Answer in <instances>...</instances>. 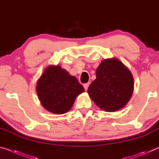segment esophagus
I'll return each instance as SVG.
<instances>
[{
	"mask_svg": "<svg viewBox=\"0 0 159 159\" xmlns=\"http://www.w3.org/2000/svg\"><path fill=\"white\" fill-rule=\"evenodd\" d=\"M89 85H90V83H85L84 85H83V87H84L85 90H87L88 87H89Z\"/></svg>",
	"mask_w": 159,
	"mask_h": 159,
	"instance_id": "obj_1",
	"label": "esophagus"
}]
</instances>
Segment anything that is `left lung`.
<instances>
[{"label": "left lung", "instance_id": "1", "mask_svg": "<svg viewBox=\"0 0 159 159\" xmlns=\"http://www.w3.org/2000/svg\"><path fill=\"white\" fill-rule=\"evenodd\" d=\"M134 80L131 72L118 59L102 61L96 71V79L88 89L92 100L108 112L122 109L130 100Z\"/></svg>", "mask_w": 159, "mask_h": 159}]
</instances>
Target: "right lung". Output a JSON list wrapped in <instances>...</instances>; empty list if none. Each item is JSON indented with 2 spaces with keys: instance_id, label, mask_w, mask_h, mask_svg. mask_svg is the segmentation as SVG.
Segmentation results:
<instances>
[{
  "instance_id": "1",
  "label": "right lung",
  "mask_w": 159,
  "mask_h": 159,
  "mask_svg": "<svg viewBox=\"0 0 159 159\" xmlns=\"http://www.w3.org/2000/svg\"><path fill=\"white\" fill-rule=\"evenodd\" d=\"M84 91L76 77L58 65L48 66L36 85L42 106L56 114H63L71 109L77 96Z\"/></svg>"
}]
</instances>
